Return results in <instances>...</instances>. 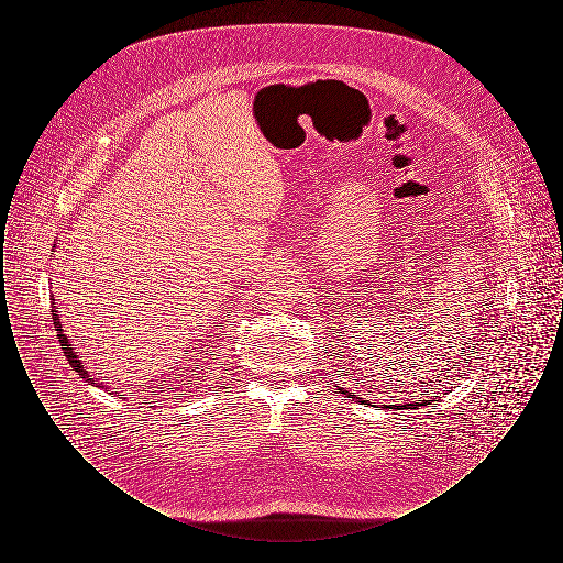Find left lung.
I'll return each mask as SVG.
<instances>
[{"label": "left lung", "instance_id": "left-lung-1", "mask_svg": "<svg viewBox=\"0 0 563 563\" xmlns=\"http://www.w3.org/2000/svg\"><path fill=\"white\" fill-rule=\"evenodd\" d=\"M338 388H340V386H338ZM340 390H342L344 395H349L350 399H356V395H354V393H349V390H344V388H340ZM363 402H365V405H369L367 401ZM429 402L430 401L418 402L416 407H420V405H429ZM386 407H390V405H386ZM411 407H413V402H397V405H393L390 409H411Z\"/></svg>", "mask_w": 563, "mask_h": 563}]
</instances>
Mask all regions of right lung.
I'll return each instance as SVG.
<instances>
[{
	"label": "right lung",
	"instance_id": "add662e5",
	"mask_svg": "<svg viewBox=\"0 0 563 563\" xmlns=\"http://www.w3.org/2000/svg\"><path fill=\"white\" fill-rule=\"evenodd\" d=\"M53 322L54 327H56V338H58V342H60V346L65 350V356H67V361H69V365L74 367V372L80 375L81 379H86L88 384H92V386H97V388H103V390H108V386H106V382H99V377L95 374H90L88 369H86V365L81 363L80 354L76 352V350L71 349V342L67 340V333L63 331V324H60V317H58V310H56V306H53ZM113 395V393H111ZM118 395V393H115ZM118 399H124V395H118Z\"/></svg>",
	"mask_w": 563,
	"mask_h": 563
}]
</instances>
